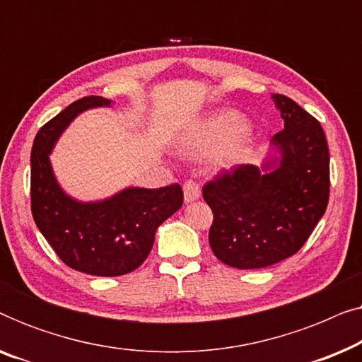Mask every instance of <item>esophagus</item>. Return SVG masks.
I'll list each match as a JSON object with an SVG mask.
<instances>
[{
  "mask_svg": "<svg viewBox=\"0 0 362 362\" xmlns=\"http://www.w3.org/2000/svg\"><path fill=\"white\" fill-rule=\"evenodd\" d=\"M182 189H185V201L186 202L196 201L197 197L201 196V187H199V185H197V181H194V180H187L185 182V186H182Z\"/></svg>",
  "mask_w": 362,
  "mask_h": 362,
  "instance_id": "1",
  "label": "esophagus"
}]
</instances>
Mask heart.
<instances>
[{
	"label": "heart",
	"mask_w": 362,
	"mask_h": 362,
	"mask_svg": "<svg viewBox=\"0 0 362 362\" xmlns=\"http://www.w3.org/2000/svg\"><path fill=\"white\" fill-rule=\"evenodd\" d=\"M245 120L234 110H222L201 122L185 140L186 151L206 155L221 148L216 160L221 166H234L249 153Z\"/></svg>",
	"instance_id": "1"
}]
</instances>
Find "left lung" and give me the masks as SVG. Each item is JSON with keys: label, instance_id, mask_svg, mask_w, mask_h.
<instances>
[{"label": "left lung", "instance_id": "8db88e82", "mask_svg": "<svg viewBox=\"0 0 362 362\" xmlns=\"http://www.w3.org/2000/svg\"><path fill=\"white\" fill-rule=\"evenodd\" d=\"M274 100L285 122L274 136L280 165L269 173L237 165L202 187L214 214L209 245L234 269H265L295 255L329 201V150L320 122L288 97Z\"/></svg>", "mask_w": 362, "mask_h": 362}]
</instances>
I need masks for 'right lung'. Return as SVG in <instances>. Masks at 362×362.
I'll use <instances>...</instances> for the list:
<instances>
[{
    "mask_svg": "<svg viewBox=\"0 0 362 362\" xmlns=\"http://www.w3.org/2000/svg\"><path fill=\"white\" fill-rule=\"evenodd\" d=\"M108 103L98 95L78 98L41 127L31 150V212L37 229L67 267L97 276L138 269L151 252L158 226L182 206L177 182L158 189L130 187L88 204L64 194L49 163L54 141L82 110Z\"/></svg>",
    "mask_w": 362,
    "mask_h": 362,
    "instance_id": "1",
    "label": "right lung"
}]
</instances>
